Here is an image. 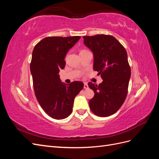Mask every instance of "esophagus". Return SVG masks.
Listing matches in <instances>:
<instances>
[{
  "label": "esophagus",
  "instance_id": "esophagus-1",
  "mask_svg": "<svg viewBox=\"0 0 159 159\" xmlns=\"http://www.w3.org/2000/svg\"><path fill=\"white\" fill-rule=\"evenodd\" d=\"M84 89H88V84L87 83H84Z\"/></svg>",
  "mask_w": 159,
  "mask_h": 159
}]
</instances>
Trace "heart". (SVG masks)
Returning a JSON list of instances; mask_svg holds the SVG:
<instances>
[{
    "label": "heart",
    "instance_id": "1",
    "mask_svg": "<svg viewBox=\"0 0 159 159\" xmlns=\"http://www.w3.org/2000/svg\"><path fill=\"white\" fill-rule=\"evenodd\" d=\"M82 51H84V50H82Z\"/></svg>",
    "mask_w": 159,
    "mask_h": 159
}]
</instances>
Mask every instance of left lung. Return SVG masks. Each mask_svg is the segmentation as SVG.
<instances>
[{
    "label": "left lung",
    "instance_id": "1",
    "mask_svg": "<svg viewBox=\"0 0 159 159\" xmlns=\"http://www.w3.org/2000/svg\"><path fill=\"white\" fill-rule=\"evenodd\" d=\"M84 44L93 54V70L101 74L103 81L98 85L88 83L94 91L89 100L91 111L99 117L116 113L127 97L131 68L125 48L110 35L84 36Z\"/></svg>",
    "mask_w": 159,
    "mask_h": 159
}]
</instances>
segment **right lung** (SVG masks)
Masks as SVG:
<instances>
[{
  "label": "right lung",
  "instance_id": "right-lung-1",
  "mask_svg": "<svg viewBox=\"0 0 159 159\" xmlns=\"http://www.w3.org/2000/svg\"><path fill=\"white\" fill-rule=\"evenodd\" d=\"M80 36L46 37L35 46L32 52L30 71L38 103L53 119L68 117L73 110L75 96L84 88L82 81L62 83L60 70L66 66L67 53Z\"/></svg>",
  "mask_w": 159,
  "mask_h": 159
}]
</instances>
